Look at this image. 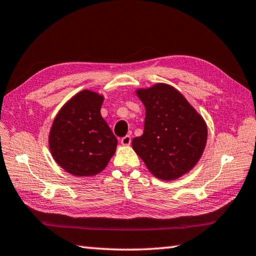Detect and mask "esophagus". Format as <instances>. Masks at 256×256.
I'll return each instance as SVG.
<instances>
[{"instance_id": "esophagus-1", "label": "esophagus", "mask_w": 256, "mask_h": 256, "mask_svg": "<svg viewBox=\"0 0 256 256\" xmlns=\"http://www.w3.org/2000/svg\"><path fill=\"white\" fill-rule=\"evenodd\" d=\"M131 136H125L124 138H120V144H122L123 146H128L130 144H131Z\"/></svg>"}]
</instances>
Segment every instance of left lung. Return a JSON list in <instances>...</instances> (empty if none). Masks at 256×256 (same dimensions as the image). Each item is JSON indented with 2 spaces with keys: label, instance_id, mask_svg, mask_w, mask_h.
Listing matches in <instances>:
<instances>
[{
  "label": "left lung",
  "instance_id": "obj_1",
  "mask_svg": "<svg viewBox=\"0 0 256 256\" xmlns=\"http://www.w3.org/2000/svg\"><path fill=\"white\" fill-rule=\"evenodd\" d=\"M146 107L144 131L132 146L160 180H176L196 166L206 144L204 120L175 88L158 84L136 92Z\"/></svg>",
  "mask_w": 256,
  "mask_h": 256
}]
</instances>
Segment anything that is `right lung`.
<instances>
[{
    "mask_svg": "<svg viewBox=\"0 0 256 256\" xmlns=\"http://www.w3.org/2000/svg\"><path fill=\"white\" fill-rule=\"evenodd\" d=\"M104 98L84 90L58 112L50 132L55 162L76 176H92L107 166L118 138L100 115Z\"/></svg>",
    "mask_w": 256,
    "mask_h": 256,
    "instance_id": "obj_1",
    "label": "right lung"
}]
</instances>
